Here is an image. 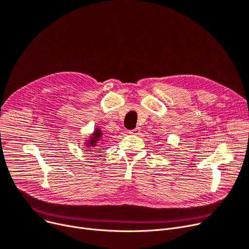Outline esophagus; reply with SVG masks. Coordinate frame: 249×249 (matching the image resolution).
<instances>
[{"instance_id":"obj_1","label":"esophagus","mask_w":249,"mask_h":249,"mask_svg":"<svg viewBox=\"0 0 249 249\" xmlns=\"http://www.w3.org/2000/svg\"><path fill=\"white\" fill-rule=\"evenodd\" d=\"M129 133H130V134H133V135H138V134L140 133V128L137 127V128H135V129L130 130Z\"/></svg>"}]
</instances>
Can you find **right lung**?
<instances>
[{"label":"right lung","instance_id":"1","mask_svg":"<svg viewBox=\"0 0 249 249\" xmlns=\"http://www.w3.org/2000/svg\"><path fill=\"white\" fill-rule=\"evenodd\" d=\"M102 137H103V131L101 130V128L100 127L95 128L94 132L89 136V138H87L85 140L86 148H89V150L91 151V149L97 146V144L99 143V141L102 139Z\"/></svg>","mask_w":249,"mask_h":249}]
</instances>
